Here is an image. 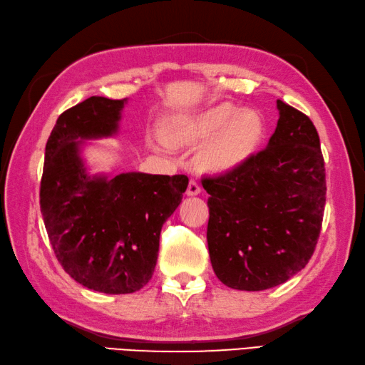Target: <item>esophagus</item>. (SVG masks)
<instances>
[{
  "mask_svg": "<svg viewBox=\"0 0 365 365\" xmlns=\"http://www.w3.org/2000/svg\"><path fill=\"white\" fill-rule=\"evenodd\" d=\"M201 193V185L197 180H195V178H191L190 183H188V188H187V195L188 196H196Z\"/></svg>",
  "mask_w": 365,
  "mask_h": 365,
  "instance_id": "esophagus-1",
  "label": "esophagus"
}]
</instances>
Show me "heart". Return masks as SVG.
I'll return each mask as SVG.
<instances>
[{"label":"heart","mask_w":365,"mask_h":365,"mask_svg":"<svg viewBox=\"0 0 365 365\" xmlns=\"http://www.w3.org/2000/svg\"><path fill=\"white\" fill-rule=\"evenodd\" d=\"M165 135L172 143L202 142L209 138L201 150L202 164L210 170L230 172L255 153L263 140L264 121L255 110H240L223 102L172 118Z\"/></svg>","instance_id":"b5f03b06"}]
</instances>
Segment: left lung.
Instances as JSON below:
<instances>
[{"label":"left lung","instance_id":"left-lung-1","mask_svg":"<svg viewBox=\"0 0 365 365\" xmlns=\"http://www.w3.org/2000/svg\"><path fill=\"white\" fill-rule=\"evenodd\" d=\"M267 148L228 174L207 177L210 263L225 286L264 290L313 255L326 205V168L311 119L277 101Z\"/></svg>","mask_w":365,"mask_h":365}]
</instances>
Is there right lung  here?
Returning <instances> with one entry per match:
<instances>
[{"label": "right lung", "instance_id": "1", "mask_svg": "<svg viewBox=\"0 0 365 365\" xmlns=\"http://www.w3.org/2000/svg\"><path fill=\"white\" fill-rule=\"evenodd\" d=\"M125 102L94 96L63 111L46 143L39 188L44 227L62 268L84 287L116 295L151 279L161 228L188 187L187 175L89 174L83 140L115 135Z\"/></svg>", "mask_w": 365, "mask_h": 365}]
</instances>
